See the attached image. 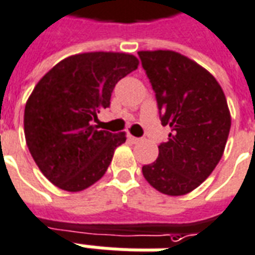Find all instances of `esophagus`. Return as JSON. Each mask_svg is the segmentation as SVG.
Returning <instances> with one entry per match:
<instances>
[{
	"label": "esophagus",
	"mask_w": 255,
	"mask_h": 255,
	"mask_svg": "<svg viewBox=\"0 0 255 255\" xmlns=\"http://www.w3.org/2000/svg\"><path fill=\"white\" fill-rule=\"evenodd\" d=\"M128 138H129V141H131V142H140V138H137V137H134V135H131V134H128Z\"/></svg>",
	"instance_id": "esophagus-1"
}]
</instances>
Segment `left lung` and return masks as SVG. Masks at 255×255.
I'll list each match as a JSON object with an SVG mask.
<instances>
[{
	"label": "left lung",
	"instance_id": "obj_1",
	"mask_svg": "<svg viewBox=\"0 0 255 255\" xmlns=\"http://www.w3.org/2000/svg\"><path fill=\"white\" fill-rule=\"evenodd\" d=\"M138 57L155 91L161 125L171 128L142 175L163 194L183 196L211 175L224 153L231 128L226 95L206 69L176 51H138Z\"/></svg>",
	"mask_w": 255,
	"mask_h": 255
}]
</instances>
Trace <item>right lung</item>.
I'll use <instances>...</instances> for the list:
<instances>
[{"label": "right lung", "instance_id": "add662e5", "mask_svg": "<svg viewBox=\"0 0 255 255\" xmlns=\"http://www.w3.org/2000/svg\"><path fill=\"white\" fill-rule=\"evenodd\" d=\"M138 66L128 53L94 51L70 55L50 69L29 95L24 134L31 156L53 185L81 191L105 175L125 131L94 125L110 106L115 84Z\"/></svg>", "mask_w": 255, "mask_h": 255}]
</instances>
